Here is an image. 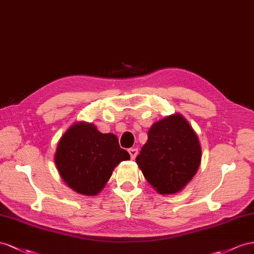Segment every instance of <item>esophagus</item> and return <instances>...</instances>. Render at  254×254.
<instances>
[{
	"label": "esophagus",
	"instance_id": "esophagus-1",
	"mask_svg": "<svg viewBox=\"0 0 254 254\" xmlns=\"http://www.w3.org/2000/svg\"><path fill=\"white\" fill-rule=\"evenodd\" d=\"M128 153H129V155H131V159L134 160L136 158V155H137V153H138V150L136 148H129Z\"/></svg>",
	"mask_w": 254,
	"mask_h": 254
}]
</instances>
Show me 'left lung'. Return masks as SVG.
Masks as SVG:
<instances>
[{
	"label": "left lung",
	"mask_w": 254,
	"mask_h": 254,
	"mask_svg": "<svg viewBox=\"0 0 254 254\" xmlns=\"http://www.w3.org/2000/svg\"><path fill=\"white\" fill-rule=\"evenodd\" d=\"M196 134L181 115L155 122L136 158L145 178L161 194L176 193L193 178L200 163Z\"/></svg>",
	"instance_id": "obj_1"
}]
</instances>
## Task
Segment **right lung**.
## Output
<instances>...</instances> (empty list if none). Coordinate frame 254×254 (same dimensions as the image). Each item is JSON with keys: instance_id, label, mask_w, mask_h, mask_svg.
<instances>
[{"instance_id": "add662e5", "label": "right lung", "mask_w": 254, "mask_h": 254, "mask_svg": "<svg viewBox=\"0 0 254 254\" xmlns=\"http://www.w3.org/2000/svg\"><path fill=\"white\" fill-rule=\"evenodd\" d=\"M129 154L120 148L117 136L103 134L92 125L77 123L67 129L58 145L55 161L58 171L74 191L99 193L121 161Z\"/></svg>"}]
</instances>
